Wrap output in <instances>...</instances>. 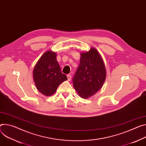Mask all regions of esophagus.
<instances>
[{
    "mask_svg": "<svg viewBox=\"0 0 146 146\" xmlns=\"http://www.w3.org/2000/svg\"><path fill=\"white\" fill-rule=\"evenodd\" d=\"M67 77H68V79L69 81H70L71 80V78H72V76L70 74H68L67 75Z\"/></svg>",
    "mask_w": 146,
    "mask_h": 146,
    "instance_id": "1",
    "label": "esophagus"
}]
</instances>
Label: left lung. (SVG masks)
<instances>
[{
    "label": "left lung",
    "mask_w": 146,
    "mask_h": 146,
    "mask_svg": "<svg viewBox=\"0 0 146 146\" xmlns=\"http://www.w3.org/2000/svg\"><path fill=\"white\" fill-rule=\"evenodd\" d=\"M105 77V65L98 52L92 48L82 53L80 64L72 79L78 95L84 99L94 95L101 88Z\"/></svg>",
    "instance_id": "1"
}]
</instances>
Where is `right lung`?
Masks as SVG:
<instances>
[{
	"mask_svg": "<svg viewBox=\"0 0 146 146\" xmlns=\"http://www.w3.org/2000/svg\"><path fill=\"white\" fill-rule=\"evenodd\" d=\"M33 78L38 90L50 96L54 94L58 86L68 78L61 72L56 60V54L47 51L36 63L33 70Z\"/></svg>",
	"mask_w": 146,
	"mask_h": 146,
	"instance_id": "obj_1",
	"label": "right lung"
}]
</instances>
